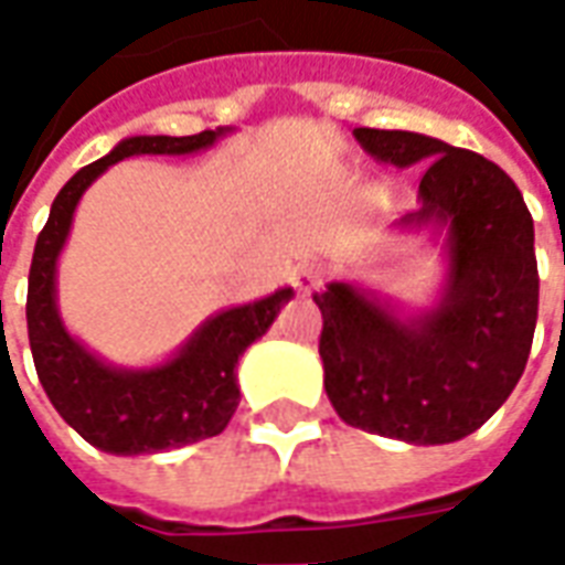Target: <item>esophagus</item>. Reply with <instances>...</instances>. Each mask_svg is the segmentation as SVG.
Wrapping results in <instances>:
<instances>
[{
    "instance_id": "1",
    "label": "esophagus",
    "mask_w": 565,
    "mask_h": 565,
    "mask_svg": "<svg viewBox=\"0 0 565 565\" xmlns=\"http://www.w3.org/2000/svg\"><path fill=\"white\" fill-rule=\"evenodd\" d=\"M320 281V271L315 269V266H299V269L294 271V287L299 290V294H311L315 287H318Z\"/></svg>"
}]
</instances>
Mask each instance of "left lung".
Masks as SVG:
<instances>
[{
    "label": "left lung",
    "instance_id": "1",
    "mask_svg": "<svg viewBox=\"0 0 565 565\" xmlns=\"http://www.w3.org/2000/svg\"><path fill=\"white\" fill-rule=\"evenodd\" d=\"M375 160L426 162L420 209L448 223L450 278L417 320L330 284L315 294L323 387L344 424L412 445H448L493 417L521 381L539 318L533 217L509 174L481 153L403 129H354Z\"/></svg>",
    "mask_w": 565,
    "mask_h": 565
}]
</instances>
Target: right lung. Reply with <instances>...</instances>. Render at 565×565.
<instances>
[{"instance_id": "obj_1", "label": "right lung", "mask_w": 565, "mask_h": 565, "mask_svg": "<svg viewBox=\"0 0 565 565\" xmlns=\"http://www.w3.org/2000/svg\"><path fill=\"white\" fill-rule=\"evenodd\" d=\"M223 129L196 136H136L120 141L108 157L84 166L56 193L51 217L35 242L26 290V330L32 363L47 399L81 438L105 454H157L202 441L226 429L238 408L235 363L257 342L294 296L290 287L250 306L211 318L181 354L148 372H120L99 363L63 327L54 302L56 257L66 245L81 193L117 160L132 153H193L209 148Z\"/></svg>"}]
</instances>
